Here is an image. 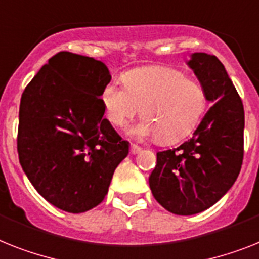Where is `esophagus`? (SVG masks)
Wrapping results in <instances>:
<instances>
[{
	"instance_id": "1",
	"label": "esophagus",
	"mask_w": 259,
	"mask_h": 259,
	"mask_svg": "<svg viewBox=\"0 0 259 259\" xmlns=\"http://www.w3.org/2000/svg\"><path fill=\"white\" fill-rule=\"evenodd\" d=\"M130 151H131L132 155H136V153L142 152V148H140V147L136 144H131V147H130Z\"/></svg>"
}]
</instances>
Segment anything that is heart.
Masks as SVG:
<instances>
[{
    "mask_svg": "<svg viewBox=\"0 0 259 259\" xmlns=\"http://www.w3.org/2000/svg\"><path fill=\"white\" fill-rule=\"evenodd\" d=\"M121 86L112 80L104 87L102 103L107 120L123 127L140 112L144 117L131 128L136 138L157 136L163 144L191 134L206 108L202 84L169 66H148L128 71Z\"/></svg>",
    "mask_w": 259,
    "mask_h": 259,
    "instance_id": "1",
    "label": "heart"
}]
</instances>
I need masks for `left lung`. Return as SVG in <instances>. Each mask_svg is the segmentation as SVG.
Segmentation results:
<instances>
[{"instance_id": "1", "label": "left lung", "mask_w": 259, "mask_h": 259, "mask_svg": "<svg viewBox=\"0 0 259 259\" xmlns=\"http://www.w3.org/2000/svg\"><path fill=\"white\" fill-rule=\"evenodd\" d=\"M188 65L213 104L188 142L157 152L149 176L156 201L180 215L219 201L237 180L243 160V104L225 67L205 53H194Z\"/></svg>"}]
</instances>
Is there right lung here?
Returning <instances> with one entry per match:
<instances>
[{
	"instance_id": "1",
	"label": "right lung",
	"mask_w": 259,
	"mask_h": 259,
	"mask_svg": "<svg viewBox=\"0 0 259 259\" xmlns=\"http://www.w3.org/2000/svg\"><path fill=\"white\" fill-rule=\"evenodd\" d=\"M111 75L103 62L61 51L23 90L19 104V164L42 197L68 213L95 208L128 155L104 119L102 93Z\"/></svg>"
}]
</instances>
